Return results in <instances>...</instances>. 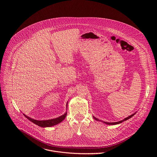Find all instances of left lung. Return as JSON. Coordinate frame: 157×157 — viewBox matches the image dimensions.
I'll use <instances>...</instances> for the list:
<instances>
[{
  "mask_svg": "<svg viewBox=\"0 0 157 157\" xmlns=\"http://www.w3.org/2000/svg\"><path fill=\"white\" fill-rule=\"evenodd\" d=\"M135 113L132 114L131 115L129 116L128 117H127V118H124V120H121V121H118V122H115V123H108V122H105V121H103V122H104V123H106V124H109V125H113V124H120V123H122L123 121H126V120H128V119L131 118L132 116H134V115ZM94 119H95V120H98L97 118H96L95 117H94Z\"/></svg>",
  "mask_w": 157,
  "mask_h": 157,
  "instance_id": "1",
  "label": "left lung"
}]
</instances>
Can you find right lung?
<instances>
[{"instance_id": "1", "label": "right lung", "mask_w": 157, "mask_h": 157, "mask_svg": "<svg viewBox=\"0 0 157 157\" xmlns=\"http://www.w3.org/2000/svg\"><path fill=\"white\" fill-rule=\"evenodd\" d=\"M29 121H32L33 123H34V124L40 126V127H51L52 126H54L56 124H57L60 123H61L66 117L67 116V113H65L64 115L54 118V119H51V120H42V121H39V120H34L31 118L30 117L25 115V114H23Z\"/></svg>"}]
</instances>
